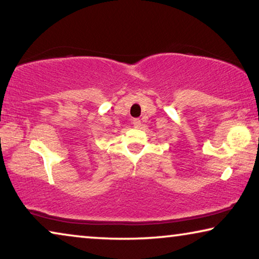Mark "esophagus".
Wrapping results in <instances>:
<instances>
[{
  "label": "esophagus",
  "mask_w": 259,
  "mask_h": 259,
  "mask_svg": "<svg viewBox=\"0 0 259 259\" xmlns=\"http://www.w3.org/2000/svg\"><path fill=\"white\" fill-rule=\"evenodd\" d=\"M133 124H134L135 128H140V126H141V119H138V118L133 119Z\"/></svg>",
  "instance_id": "esophagus-1"
}]
</instances>
